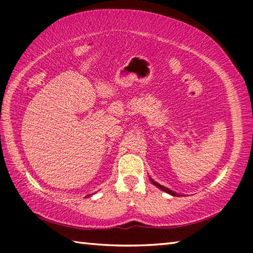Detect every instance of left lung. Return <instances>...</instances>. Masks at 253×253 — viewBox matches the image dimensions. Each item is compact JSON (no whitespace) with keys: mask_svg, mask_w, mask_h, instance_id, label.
Segmentation results:
<instances>
[{"mask_svg":"<svg viewBox=\"0 0 253 253\" xmlns=\"http://www.w3.org/2000/svg\"><path fill=\"white\" fill-rule=\"evenodd\" d=\"M151 179V182L154 184V185L155 186H157L158 188H161L162 191H164V192H166V193H169V194H170V195H173V196H178L179 194H177V193H175V192H173L172 190H169V188H168V187H165V186H163V185H161V184H158V183H156L155 181H154V179H152V178H149Z\"/></svg>","mask_w":253,"mask_h":253,"instance_id":"8db88e82","label":"left lung"}]
</instances>
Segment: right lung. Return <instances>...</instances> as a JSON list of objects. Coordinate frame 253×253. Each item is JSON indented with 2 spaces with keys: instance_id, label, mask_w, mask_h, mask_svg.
Returning a JSON list of instances; mask_svg holds the SVG:
<instances>
[{
  "instance_id": "obj_1",
  "label": "right lung",
  "mask_w": 253,
  "mask_h": 253,
  "mask_svg": "<svg viewBox=\"0 0 253 253\" xmlns=\"http://www.w3.org/2000/svg\"><path fill=\"white\" fill-rule=\"evenodd\" d=\"M90 195H91V194H89V195H87V196H90Z\"/></svg>"
}]
</instances>
